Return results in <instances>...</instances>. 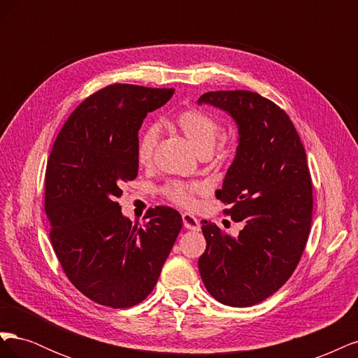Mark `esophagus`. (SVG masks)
Masks as SVG:
<instances>
[{"label": "esophagus", "instance_id": "esophagus-1", "mask_svg": "<svg viewBox=\"0 0 358 358\" xmlns=\"http://www.w3.org/2000/svg\"><path fill=\"white\" fill-rule=\"evenodd\" d=\"M182 221H183V227H185L187 230H192V231H199L200 230V221L194 215L183 213L182 215Z\"/></svg>", "mask_w": 358, "mask_h": 358}]
</instances>
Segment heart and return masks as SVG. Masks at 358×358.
<instances>
[{"mask_svg":"<svg viewBox=\"0 0 358 358\" xmlns=\"http://www.w3.org/2000/svg\"><path fill=\"white\" fill-rule=\"evenodd\" d=\"M175 125L200 155L212 152L221 131L218 119L203 110L196 109H189L179 113L175 119ZM157 138L158 133L155 127L145 129L143 134L140 136L137 143V161L140 164L146 166L149 164L150 159H152ZM199 189V185H192V183L171 182L167 185L166 192L169 199H171L173 201L189 208V206L196 203V200H194V194Z\"/></svg>","mask_w":358,"mask_h":358,"instance_id":"heart-1","label":"heart"}]
</instances>
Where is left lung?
<instances>
[{
	"mask_svg": "<svg viewBox=\"0 0 358 358\" xmlns=\"http://www.w3.org/2000/svg\"><path fill=\"white\" fill-rule=\"evenodd\" d=\"M197 104L225 112L237 127L236 155L216 197L243 224L233 237L203 221L200 276L224 305L252 306L287 282L308 242L312 183L305 148L288 115L255 92H206Z\"/></svg>",
	"mask_w": 358,
	"mask_h": 358,
	"instance_id": "obj_1",
	"label": "left lung"
}]
</instances>
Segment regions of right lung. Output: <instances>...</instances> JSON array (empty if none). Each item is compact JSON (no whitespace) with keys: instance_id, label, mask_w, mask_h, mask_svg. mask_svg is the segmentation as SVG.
<instances>
[{"instance_id":"obj_1","label":"right lung","mask_w":358,"mask_h":358,"mask_svg":"<svg viewBox=\"0 0 358 358\" xmlns=\"http://www.w3.org/2000/svg\"><path fill=\"white\" fill-rule=\"evenodd\" d=\"M175 90L115 83L86 99L64 124L48 161L45 209L64 272L103 306L131 308L157 285L182 229L158 206L137 225L122 215L121 185L138 171V129Z\"/></svg>"}]
</instances>
